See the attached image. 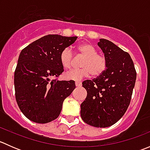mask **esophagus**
I'll return each mask as SVG.
<instances>
[{
    "mask_svg": "<svg viewBox=\"0 0 150 150\" xmlns=\"http://www.w3.org/2000/svg\"><path fill=\"white\" fill-rule=\"evenodd\" d=\"M75 86H76V87H81L82 86V83L79 82V81H76L75 82Z\"/></svg>",
    "mask_w": 150,
    "mask_h": 150,
    "instance_id": "34e87169",
    "label": "esophagus"
}]
</instances>
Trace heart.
<instances>
[{
	"label": "heart",
	"mask_w": 150,
	"mask_h": 150,
	"mask_svg": "<svg viewBox=\"0 0 150 150\" xmlns=\"http://www.w3.org/2000/svg\"><path fill=\"white\" fill-rule=\"evenodd\" d=\"M78 51L84 59L81 67L82 68L72 69L64 74L67 81H81L91 74L93 76H99L107 68V59L103 55L97 54V51L89 43H83L78 46ZM60 62L64 69H69L72 63V54L69 48H64L60 54Z\"/></svg>",
	"instance_id": "heart-1"
}]
</instances>
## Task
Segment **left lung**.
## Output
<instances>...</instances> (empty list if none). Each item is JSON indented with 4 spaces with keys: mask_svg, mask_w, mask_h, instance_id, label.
Returning a JSON list of instances; mask_svg holds the SVG:
<instances>
[{
    "mask_svg": "<svg viewBox=\"0 0 150 150\" xmlns=\"http://www.w3.org/2000/svg\"><path fill=\"white\" fill-rule=\"evenodd\" d=\"M97 44L107 59V68L95 79L82 83L87 96L81 105V116L91 126L107 128L118 121L126 112L137 72L128 53L104 38L99 39Z\"/></svg>",
    "mask_w": 150,
    "mask_h": 150,
    "instance_id": "obj_1",
    "label": "left lung"
}]
</instances>
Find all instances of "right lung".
<instances>
[{
    "label": "right lung",
    "mask_w": 150,
    "mask_h": 150,
    "mask_svg": "<svg viewBox=\"0 0 150 150\" xmlns=\"http://www.w3.org/2000/svg\"><path fill=\"white\" fill-rule=\"evenodd\" d=\"M78 37L48 35L22 50L14 72L16 100L25 117L47 123L59 115L64 99L75 88L74 81L51 80L63 72L60 54Z\"/></svg>",
    "instance_id": "right-lung-1"
}]
</instances>
